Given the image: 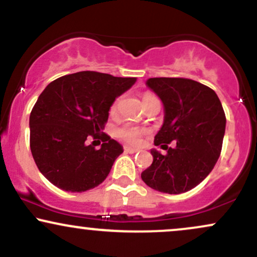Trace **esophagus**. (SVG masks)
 <instances>
[{
	"instance_id": "esophagus-1",
	"label": "esophagus",
	"mask_w": 257,
	"mask_h": 257,
	"mask_svg": "<svg viewBox=\"0 0 257 257\" xmlns=\"http://www.w3.org/2000/svg\"><path fill=\"white\" fill-rule=\"evenodd\" d=\"M124 151L128 152V153H137V152H139V150L138 149H133V147H129V146H125Z\"/></svg>"
}]
</instances>
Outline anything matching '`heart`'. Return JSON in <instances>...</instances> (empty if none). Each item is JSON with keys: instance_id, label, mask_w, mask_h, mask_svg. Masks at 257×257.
Returning <instances> with one entry per match:
<instances>
[{"instance_id": "b5f03b06", "label": "heart", "mask_w": 257, "mask_h": 257, "mask_svg": "<svg viewBox=\"0 0 257 257\" xmlns=\"http://www.w3.org/2000/svg\"><path fill=\"white\" fill-rule=\"evenodd\" d=\"M151 98H155V96L151 95V94H145V95H144V101H146V100ZM118 102H119V99H116L113 102H112L110 107L111 113H113V112L117 110V107H118ZM146 134H149V131H147V129L140 128V126H133V125H123L120 126L119 129H117L116 132L117 138H119L120 140H123L124 143L129 144V145H138V144H140L141 139L145 137Z\"/></svg>"}]
</instances>
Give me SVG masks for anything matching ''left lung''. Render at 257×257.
Instances as JSON below:
<instances>
[{
	"mask_svg": "<svg viewBox=\"0 0 257 257\" xmlns=\"http://www.w3.org/2000/svg\"><path fill=\"white\" fill-rule=\"evenodd\" d=\"M146 84L164 105V123L155 137L152 164L141 179L153 190L179 194L192 190L213 170L220 157L226 116L211 88L181 77H156ZM175 141L177 146L167 144Z\"/></svg>",
	"mask_w": 257,
	"mask_h": 257,
	"instance_id": "left-lung-1",
	"label": "left lung"
}]
</instances>
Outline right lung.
<instances>
[{
  "mask_svg": "<svg viewBox=\"0 0 257 257\" xmlns=\"http://www.w3.org/2000/svg\"><path fill=\"white\" fill-rule=\"evenodd\" d=\"M135 81L81 71L47 85L30 114V149L44 178L67 192H84L107 178L123 147L102 129L112 102ZM95 138L103 141L99 150L87 144Z\"/></svg>",
  "mask_w": 257,
  "mask_h": 257,
  "instance_id": "1",
  "label": "right lung"
}]
</instances>
